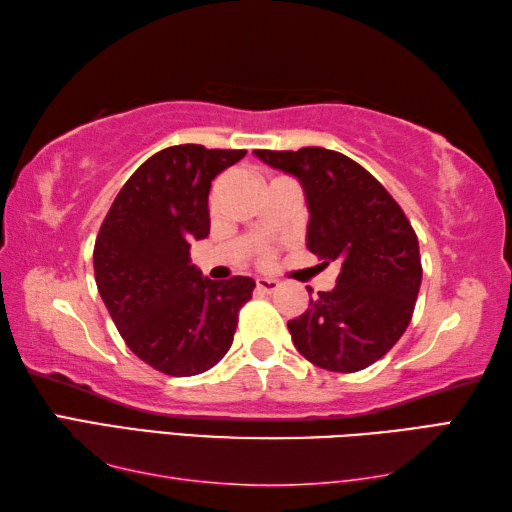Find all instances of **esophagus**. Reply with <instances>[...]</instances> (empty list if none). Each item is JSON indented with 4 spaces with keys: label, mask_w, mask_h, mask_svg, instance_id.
<instances>
[{
    "label": "esophagus",
    "mask_w": 512,
    "mask_h": 512,
    "mask_svg": "<svg viewBox=\"0 0 512 512\" xmlns=\"http://www.w3.org/2000/svg\"><path fill=\"white\" fill-rule=\"evenodd\" d=\"M277 288H279V281H277V279L257 277V290H262V292H275Z\"/></svg>",
    "instance_id": "34e87169"
}]
</instances>
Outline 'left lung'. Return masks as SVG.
I'll return each instance as SVG.
<instances>
[{
    "instance_id": "1",
    "label": "left lung",
    "mask_w": 512,
    "mask_h": 512,
    "mask_svg": "<svg viewBox=\"0 0 512 512\" xmlns=\"http://www.w3.org/2000/svg\"><path fill=\"white\" fill-rule=\"evenodd\" d=\"M255 156L301 182L310 211L308 250L323 264L341 262L336 286L288 321L292 343L328 372L369 367L405 334L416 308L422 281L416 231L383 184L339 151L255 149Z\"/></svg>"
}]
</instances>
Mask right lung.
Masks as SVG:
<instances>
[{
    "label": "right lung",
    "instance_id": "obj_1",
    "mask_svg": "<svg viewBox=\"0 0 512 512\" xmlns=\"http://www.w3.org/2000/svg\"><path fill=\"white\" fill-rule=\"evenodd\" d=\"M244 149L176 145L140 165L94 244L99 295L127 347L162 374L195 376L222 361L255 281H213L191 264L209 235L211 180Z\"/></svg>",
    "mask_w": 512,
    "mask_h": 512
}]
</instances>
